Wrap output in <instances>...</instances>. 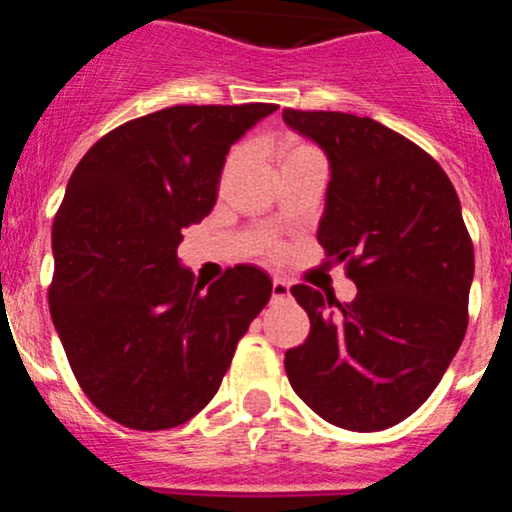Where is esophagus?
<instances>
[{"label": "esophagus", "mask_w": 512, "mask_h": 512, "mask_svg": "<svg viewBox=\"0 0 512 512\" xmlns=\"http://www.w3.org/2000/svg\"><path fill=\"white\" fill-rule=\"evenodd\" d=\"M271 295H273V300L288 298V295H291V283H288L286 278H273V283H271Z\"/></svg>", "instance_id": "1"}]
</instances>
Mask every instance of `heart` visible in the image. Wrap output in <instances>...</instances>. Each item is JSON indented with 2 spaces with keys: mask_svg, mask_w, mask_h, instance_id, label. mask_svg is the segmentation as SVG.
I'll list each match as a JSON object with an SVG mask.
<instances>
[{
  "mask_svg": "<svg viewBox=\"0 0 512 512\" xmlns=\"http://www.w3.org/2000/svg\"><path fill=\"white\" fill-rule=\"evenodd\" d=\"M303 147H310V145H303V142H295V140H286L281 145V160H283V157L293 155V152L303 150ZM234 162H236V155H231L229 162H226V170H231V165H234Z\"/></svg>",
  "mask_w": 512,
  "mask_h": 512,
  "instance_id": "1",
  "label": "heart"
}]
</instances>
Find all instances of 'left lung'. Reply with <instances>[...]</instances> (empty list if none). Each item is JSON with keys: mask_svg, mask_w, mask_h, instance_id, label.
<instances>
[{"mask_svg": "<svg viewBox=\"0 0 512 512\" xmlns=\"http://www.w3.org/2000/svg\"><path fill=\"white\" fill-rule=\"evenodd\" d=\"M283 120L328 155L318 241L357 286L345 305L291 288L310 333L286 352V374L330 424L389 429L429 399L466 335L473 241L461 202L429 152L377 120L293 108Z\"/></svg>", "mask_w": 512, "mask_h": 512, "instance_id": "left-lung-1", "label": "left lung"}]
</instances>
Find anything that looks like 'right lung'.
<instances>
[{
	"label": "right lung",
	"mask_w": 512,
	"mask_h": 512,
	"mask_svg": "<svg viewBox=\"0 0 512 512\" xmlns=\"http://www.w3.org/2000/svg\"><path fill=\"white\" fill-rule=\"evenodd\" d=\"M273 110L142 115L103 135L68 179L51 229V320L86 397L128 429H172L202 412L271 298V278L254 266L194 283L177 246L217 204L229 147Z\"/></svg>",
	"instance_id": "right-lung-1"
}]
</instances>
